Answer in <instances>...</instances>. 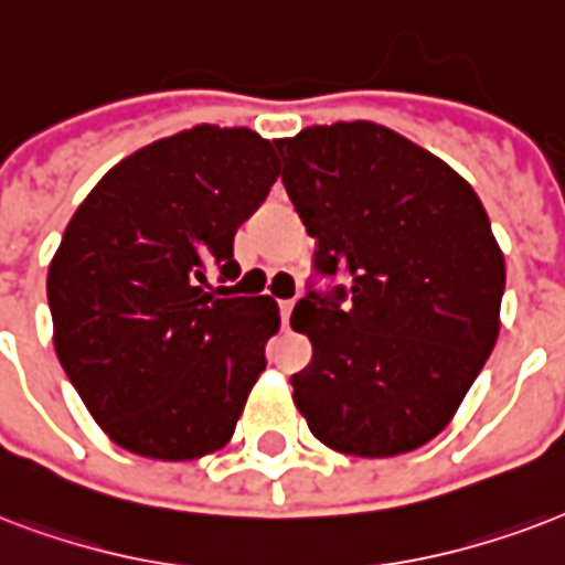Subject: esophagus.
<instances>
[{"instance_id": "obj_1", "label": "esophagus", "mask_w": 565, "mask_h": 565, "mask_svg": "<svg viewBox=\"0 0 565 565\" xmlns=\"http://www.w3.org/2000/svg\"><path fill=\"white\" fill-rule=\"evenodd\" d=\"M291 312H295V300H279V318H282V323H288Z\"/></svg>"}]
</instances>
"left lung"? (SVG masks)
<instances>
[{
	"label": "left lung",
	"mask_w": 565,
	"mask_h": 565,
	"mask_svg": "<svg viewBox=\"0 0 565 565\" xmlns=\"http://www.w3.org/2000/svg\"><path fill=\"white\" fill-rule=\"evenodd\" d=\"M274 143L315 274L348 277L309 286L291 312L312 342V362L291 374L297 409L342 454L422 448L495 348L504 256L487 209L445 161L369 120Z\"/></svg>",
	"instance_id": "obj_1"
}]
</instances>
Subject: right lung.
<instances>
[{
  "label": "right lung",
  "instance_id": "add662e5",
  "mask_svg": "<svg viewBox=\"0 0 565 565\" xmlns=\"http://www.w3.org/2000/svg\"><path fill=\"white\" fill-rule=\"evenodd\" d=\"M277 177L256 132L194 126L108 170L67 223L46 277L55 353L120 448L177 462L233 439L279 309L212 295L205 274L238 277L235 233Z\"/></svg>",
  "mask_w": 565,
  "mask_h": 565
}]
</instances>
